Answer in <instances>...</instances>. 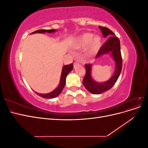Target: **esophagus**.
Wrapping results in <instances>:
<instances>
[{"mask_svg":"<svg viewBox=\"0 0 148 148\" xmlns=\"http://www.w3.org/2000/svg\"><path fill=\"white\" fill-rule=\"evenodd\" d=\"M78 65V62H74V64H73L74 67H75L76 66H77Z\"/></svg>","mask_w":148,"mask_h":148,"instance_id":"1","label":"esophagus"}]
</instances>
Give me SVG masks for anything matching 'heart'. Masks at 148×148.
Instances as JSON below:
<instances>
[{
	"mask_svg": "<svg viewBox=\"0 0 148 148\" xmlns=\"http://www.w3.org/2000/svg\"><path fill=\"white\" fill-rule=\"evenodd\" d=\"M101 39L99 36L92 37V34L86 33L79 36L73 41L72 46L74 48L86 47L88 54L92 55L96 53L101 46Z\"/></svg>",
	"mask_w": 148,
	"mask_h": 148,
	"instance_id": "b5f03b06",
	"label": "heart"
}]
</instances>
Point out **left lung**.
Wrapping results in <instances>:
<instances>
[{"label":"left lung","mask_w":148,"mask_h":148,"mask_svg":"<svg viewBox=\"0 0 148 148\" xmlns=\"http://www.w3.org/2000/svg\"><path fill=\"white\" fill-rule=\"evenodd\" d=\"M102 34L104 38L110 37L103 44L98 51L96 58L110 52L115 62V71L112 78L106 82L99 83L94 81L91 78L92 65L85 64L86 74L83 79V84L87 90L94 95H99L113 87L119 77L122 69V58L120 51V43L119 38L115 36L114 33L110 29L99 26Z\"/></svg>","instance_id":"obj_1"}]
</instances>
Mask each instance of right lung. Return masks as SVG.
<instances>
[{"instance_id":"1","label":"right lung","mask_w":148,"mask_h":148,"mask_svg":"<svg viewBox=\"0 0 148 148\" xmlns=\"http://www.w3.org/2000/svg\"><path fill=\"white\" fill-rule=\"evenodd\" d=\"M56 31L55 29H39L35 31L34 32H33L31 34H34V33H53ZM73 69V64H70L69 65H66L63 66L62 68V74H61V77H60V84L59 86H58L57 88H56L54 91H52L50 93H47V94H39L36 92H35L39 96H41L44 98H47V99H52V98H54L57 96H59L60 94L62 92V90L65 85V82H66V77L67 75H68L70 71L72 70Z\"/></svg>"}]
</instances>
